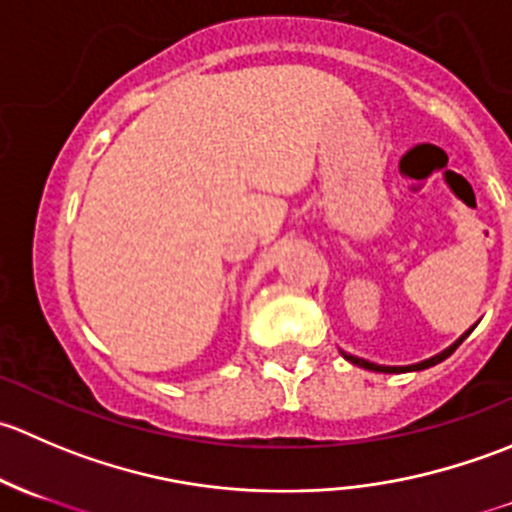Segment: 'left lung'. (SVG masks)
Here are the masks:
<instances>
[{"label": "left lung", "instance_id": "8db88e82", "mask_svg": "<svg viewBox=\"0 0 512 512\" xmlns=\"http://www.w3.org/2000/svg\"><path fill=\"white\" fill-rule=\"evenodd\" d=\"M471 332H473V327L468 329L466 334H461V337H458V342H453L451 347L443 349L441 354L431 356V359H426V361H418V364H411V366H381V364H374V361L359 359V356H352V354H347V352H342V356H344V359H347V361H352V364H356V366H364V369H369V371H384V374H401V371H421V369H428V366H436L438 361L448 359V356H451L453 352H456L458 347H461L463 339H466Z\"/></svg>", "mask_w": 512, "mask_h": 512}]
</instances>
